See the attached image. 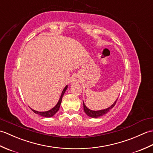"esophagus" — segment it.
<instances>
[{"instance_id":"esophagus-1","label":"esophagus","mask_w":153,"mask_h":153,"mask_svg":"<svg viewBox=\"0 0 153 153\" xmlns=\"http://www.w3.org/2000/svg\"><path fill=\"white\" fill-rule=\"evenodd\" d=\"M79 77H77V76H75L74 77H72V79H71V81H72V82H79Z\"/></svg>"}]
</instances>
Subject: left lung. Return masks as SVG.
I'll return each mask as SVG.
<instances>
[{
  "label": "left lung",
  "mask_w": 153,
  "mask_h": 153,
  "mask_svg": "<svg viewBox=\"0 0 153 153\" xmlns=\"http://www.w3.org/2000/svg\"><path fill=\"white\" fill-rule=\"evenodd\" d=\"M117 100H118V99H117L116 101L114 102L113 105L110 106L109 108H106V109L101 110H97V111H94V110H91L89 109L85 106V104H84V102H83L84 112H85L87 114V115H88L89 117H91V118H98V117L103 116L104 114H106L107 112H109V110L110 109H112L113 107L114 106V105H116V103L117 102Z\"/></svg>",
  "instance_id": "obj_1"
}]
</instances>
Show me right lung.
<instances>
[{"mask_svg":"<svg viewBox=\"0 0 153 153\" xmlns=\"http://www.w3.org/2000/svg\"><path fill=\"white\" fill-rule=\"evenodd\" d=\"M67 88H68V85H66V87H65L64 89H63V91H62V94H61V96L60 97V99H59V100H58V102L56 104V105L55 106L54 108H53L52 109L48 110V111H46V112H38V111H36V110L31 109V108H30L31 109V110L33 112H35V114H37L40 115L41 116L46 117V118H49V117L53 116L55 114H56L58 112V110H59V108H60V105H61V102H62V97H63L64 94L65 93V91H66Z\"/></svg>","mask_w":153,"mask_h":153,"instance_id":"right-lung-1","label":"right lung"}]
</instances>
